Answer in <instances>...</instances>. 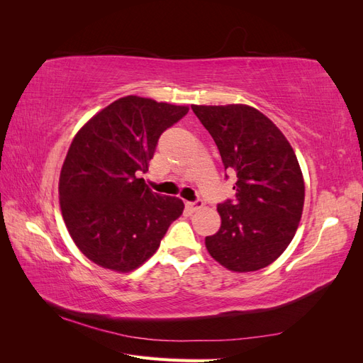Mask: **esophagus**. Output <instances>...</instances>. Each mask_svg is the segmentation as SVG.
<instances>
[{"instance_id": "1", "label": "esophagus", "mask_w": 363, "mask_h": 363, "mask_svg": "<svg viewBox=\"0 0 363 363\" xmlns=\"http://www.w3.org/2000/svg\"><path fill=\"white\" fill-rule=\"evenodd\" d=\"M186 206H188L189 211L196 212V211H200V208H203L204 203H203V200H195V201H188L186 203Z\"/></svg>"}]
</instances>
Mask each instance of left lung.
Here are the masks:
<instances>
[{
	"label": "left lung",
	"instance_id": "left-lung-1",
	"mask_svg": "<svg viewBox=\"0 0 363 363\" xmlns=\"http://www.w3.org/2000/svg\"><path fill=\"white\" fill-rule=\"evenodd\" d=\"M192 111L236 177L235 199L218 204L221 227L206 238L207 251L230 271L265 268L291 244L301 218L304 182L295 152L276 124L250 106Z\"/></svg>",
	"mask_w": 363,
	"mask_h": 363
}]
</instances>
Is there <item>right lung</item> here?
<instances>
[{
	"label": "right lung",
	"instance_id": "add662e5",
	"mask_svg": "<svg viewBox=\"0 0 363 363\" xmlns=\"http://www.w3.org/2000/svg\"><path fill=\"white\" fill-rule=\"evenodd\" d=\"M188 112L128 95L75 135L60 172V208L75 245L96 265L138 268L183 213L180 199L152 192L139 174L148 171L160 135Z\"/></svg>",
	"mask_w": 363,
	"mask_h": 363
}]
</instances>
